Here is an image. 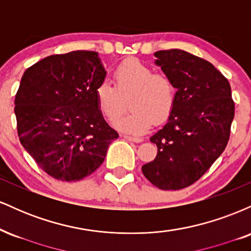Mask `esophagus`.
Masks as SVG:
<instances>
[{"mask_svg": "<svg viewBox=\"0 0 251 251\" xmlns=\"http://www.w3.org/2000/svg\"><path fill=\"white\" fill-rule=\"evenodd\" d=\"M123 137H124V139L129 140V142H134V143H140V142H143L142 138H139V137H132V135H128V134H124Z\"/></svg>", "mask_w": 251, "mask_h": 251, "instance_id": "obj_1", "label": "esophagus"}]
</instances>
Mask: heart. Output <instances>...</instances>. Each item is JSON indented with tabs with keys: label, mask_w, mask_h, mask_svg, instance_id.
Returning <instances> with one entry per match:
<instances>
[{
	"label": "heart",
	"mask_w": 251,
	"mask_h": 251,
	"mask_svg": "<svg viewBox=\"0 0 251 251\" xmlns=\"http://www.w3.org/2000/svg\"><path fill=\"white\" fill-rule=\"evenodd\" d=\"M113 86L102 81L96 87L98 108L109 122H113L130 100L131 112L114 122L119 131L143 134L153 124L164 123L175 107L176 87L172 80L158 74L138 60L122 63L113 73Z\"/></svg>",
	"instance_id": "heart-1"
}]
</instances>
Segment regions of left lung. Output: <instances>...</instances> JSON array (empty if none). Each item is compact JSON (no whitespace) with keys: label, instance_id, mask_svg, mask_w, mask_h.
Wrapping results in <instances>:
<instances>
[{"label":"left lung","instance_id":"left-lung-1","mask_svg":"<svg viewBox=\"0 0 251 251\" xmlns=\"http://www.w3.org/2000/svg\"><path fill=\"white\" fill-rule=\"evenodd\" d=\"M154 56L177 98L168 123L150 138L157 157L142 170L157 188L179 190L200 179L224 151L235 103L229 81L212 63L181 50H158Z\"/></svg>","mask_w":251,"mask_h":251}]
</instances>
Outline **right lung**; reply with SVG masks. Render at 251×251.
Wrapping results in <instances>:
<instances>
[{
    "instance_id": "obj_1",
    "label": "right lung",
    "mask_w": 251,
    "mask_h": 251,
    "mask_svg": "<svg viewBox=\"0 0 251 251\" xmlns=\"http://www.w3.org/2000/svg\"><path fill=\"white\" fill-rule=\"evenodd\" d=\"M106 73L97 51L75 50L45 57L22 76L15 97L20 142L55 179L93 174L119 137L97 105Z\"/></svg>"
}]
</instances>
